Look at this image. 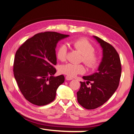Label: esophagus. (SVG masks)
<instances>
[{"instance_id": "1", "label": "esophagus", "mask_w": 134, "mask_h": 134, "mask_svg": "<svg viewBox=\"0 0 134 134\" xmlns=\"http://www.w3.org/2000/svg\"><path fill=\"white\" fill-rule=\"evenodd\" d=\"M72 79H72V78L71 77H69V76L65 77V80H71Z\"/></svg>"}]
</instances>
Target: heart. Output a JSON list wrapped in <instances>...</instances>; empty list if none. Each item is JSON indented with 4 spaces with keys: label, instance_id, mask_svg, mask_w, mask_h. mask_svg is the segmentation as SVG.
I'll use <instances>...</instances> for the list:
<instances>
[{
    "label": "heart",
    "instance_id": "b5f03b06",
    "mask_svg": "<svg viewBox=\"0 0 134 134\" xmlns=\"http://www.w3.org/2000/svg\"><path fill=\"white\" fill-rule=\"evenodd\" d=\"M74 49L77 50L82 54L81 60L89 69H95L100 63V58L96 54L94 46L86 38H79L70 42ZM67 48L64 44H60L56 52L57 59L61 62H64L67 57ZM60 73L67 75L69 77H75L79 74H83L86 71V69L82 64H77L73 63L60 65L59 67Z\"/></svg>",
    "mask_w": 134,
    "mask_h": 134
}]
</instances>
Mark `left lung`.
<instances>
[{
    "label": "left lung",
    "instance_id": "8db88e82",
    "mask_svg": "<svg viewBox=\"0 0 134 134\" xmlns=\"http://www.w3.org/2000/svg\"><path fill=\"white\" fill-rule=\"evenodd\" d=\"M94 38L103 49V57L98 72L84 76L87 82H80L81 87L77 92L78 103L87 109H94L107 101L120 84L121 75V60L118 52L110 44L97 36ZM89 83L90 87L87 86Z\"/></svg>",
    "mask_w": 134,
    "mask_h": 134
}]
</instances>
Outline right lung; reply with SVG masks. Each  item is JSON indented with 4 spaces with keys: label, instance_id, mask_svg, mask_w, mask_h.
Instances as JSON below:
<instances>
[{
    "label": "right lung",
    "instance_id": "right-lung-1",
    "mask_svg": "<svg viewBox=\"0 0 134 134\" xmlns=\"http://www.w3.org/2000/svg\"><path fill=\"white\" fill-rule=\"evenodd\" d=\"M69 35L54 31L35 35L16 51L13 74L20 91L26 100L43 106L54 100L56 90L64 76L54 77L57 64L55 48L57 42Z\"/></svg>",
    "mask_w": 134,
    "mask_h": 134
}]
</instances>
